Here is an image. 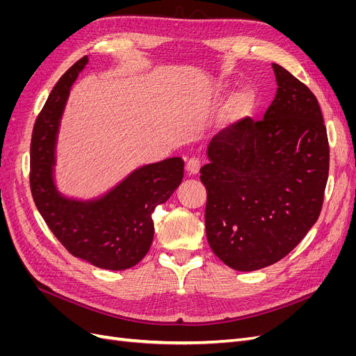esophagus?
Listing matches in <instances>:
<instances>
[{
  "label": "esophagus",
  "instance_id": "34e87169",
  "mask_svg": "<svg viewBox=\"0 0 356 356\" xmlns=\"http://www.w3.org/2000/svg\"><path fill=\"white\" fill-rule=\"evenodd\" d=\"M186 169L188 170V174H191V175L199 174V170H200V160H199L197 157L188 159L187 163H186Z\"/></svg>",
  "mask_w": 356,
  "mask_h": 356
}]
</instances>
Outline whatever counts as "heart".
<instances>
[{
	"label": "heart",
	"instance_id": "obj_1",
	"mask_svg": "<svg viewBox=\"0 0 356 356\" xmlns=\"http://www.w3.org/2000/svg\"><path fill=\"white\" fill-rule=\"evenodd\" d=\"M239 105L242 106V108H248V106L251 105V96L248 93H242L239 96Z\"/></svg>",
	"mask_w": 356,
	"mask_h": 356
}]
</instances>
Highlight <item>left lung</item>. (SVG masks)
<instances>
[{"label":"left lung","instance_id":"left-lung-1","mask_svg":"<svg viewBox=\"0 0 356 356\" xmlns=\"http://www.w3.org/2000/svg\"><path fill=\"white\" fill-rule=\"evenodd\" d=\"M263 120L246 117L215 135L207 187V238L220 260L252 272L282 260L319 217L328 179L327 129L315 95L277 63Z\"/></svg>","mask_w":356,"mask_h":356}]
</instances>
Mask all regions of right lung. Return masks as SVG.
I'll return each instance as SVG.
<instances>
[{
	"instance_id": "right-lung-1",
	"label": "right lung",
	"mask_w": 356,
	"mask_h": 356,
	"mask_svg": "<svg viewBox=\"0 0 356 356\" xmlns=\"http://www.w3.org/2000/svg\"><path fill=\"white\" fill-rule=\"evenodd\" d=\"M88 62V56L81 58L62 75L37 117L31 141V193L41 217L70 254L106 270H126L152 246V215L181 184L184 161L170 157L144 165L93 199L62 195L55 182L60 117L71 86Z\"/></svg>"
}]
</instances>
